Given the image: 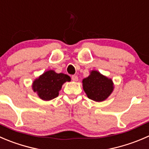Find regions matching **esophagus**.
Listing matches in <instances>:
<instances>
[{"label":"esophagus","instance_id":"esophagus-1","mask_svg":"<svg viewBox=\"0 0 149 149\" xmlns=\"http://www.w3.org/2000/svg\"><path fill=\"white\" fill-rule=\"evenodd\" d=\"M72 80L73 81H78V80H79V78H78L77 76H76V75H74V76H72Z\"/></svg>","mask_w":149,"mask_h":149}]
</instances>
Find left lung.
Wrapping results in <instances>:
<instances>
[{
	"label": "left lung",
	"instance_id": "left-lung-1",
	"mask_svg": "<svg viewBox=\"0 0 149 149\" xmlns=\"http://www.w3.org/2000/svg\"><path fill=\"white\" fill-rule=\"evenodd\" d=\"M83 89L86 96L95 102L105 100L114 89L113 80L97 70H91L88 77L82 80Z\"/></svg>",
	"mask_w": 149,
	"mask_h": 149
}]
</instances>
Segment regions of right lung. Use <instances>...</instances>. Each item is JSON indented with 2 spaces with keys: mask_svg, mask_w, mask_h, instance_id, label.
<instances>
[{
  "mask_svg": "<svg viewBox=\"0 0 149 149\" xmlns=\"http://www.w3.org/2000/svg\"><path fill=\"white\" fill-rule=\"evenodd\" d=\"M71 79L64 73H57L53 70H49L36 78L33 81L32 89L40 99L49 101L57 97L63 84L70 81Z\"/></svg>",
  "mask_w": 149,
  "mask_h": 149,
  "instance_id": "obj_1",
  "label": "right lung"
}]
</instances>
